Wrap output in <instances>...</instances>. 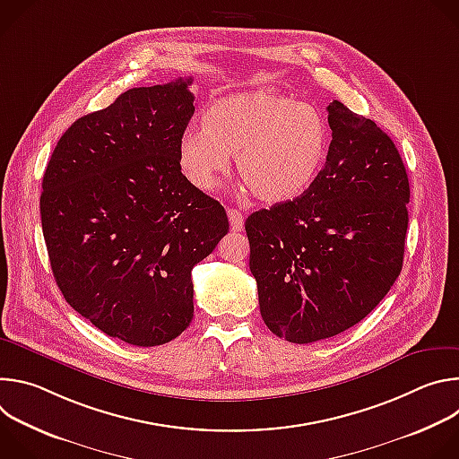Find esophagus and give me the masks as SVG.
<instances>
[{
    "instance_id": "esophagus-1",
    "label": "esophagus",
    "mask_w": 459,
    "mask_h": 459,
    "mask_svg": "<svg viewBox=\"0 0 459 459\" xmlns=\"http://www.w3.org/2000/svg\"><path fill=\"white\" fill-rule=\"evenodd\" d=\"M229 221H230V229L232 232H241L245 229V221H243V214L238 209H229Z\"/></svg>"
}]
</instances>
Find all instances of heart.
<instances>
[{
    "mask_svg": "<svg viewBox=\"0 0 459 459\" xmlns=\"http://www.w3.org/2000/svg\"><path fill=\"white\" fill-rule=\"evenodd\" d=\"M204 130L188 128L178 142V165L198 190H212L234 156L238 176L259 202L287 204L321 174L331 125L308 103L269 89L234 92L211 103Z\"/></svg>",
    "mask_w": 459,
    "mask_h": 459,
    "instance_id": "b5f03b06",
    "label": "heart"
}]
</instances>
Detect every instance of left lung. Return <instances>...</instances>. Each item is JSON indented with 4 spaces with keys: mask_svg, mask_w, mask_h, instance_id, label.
Segmentation results:
<instances>
[{
    "mask_svg": "<svg viewBox=\"0 0 459 459\" xmlns=\"http://www.w3.org/2000/svg\"><path fill=\"white\" fill-rule=\"evenodd\" d=\"M326 112L333 142L317 179L245 221L261 317L299 345L376 308L402 273L409 225L411 186L394 142L338 100Z\"/></svg>",
    "mask_w": 459,
    "mask_h": 459,
    "instance_id": "left-lung-1",
    "label": "left lung"
}]
</instances>
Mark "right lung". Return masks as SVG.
I'll list each match as a JSON object with an SVG mask.
<instances>
[{
	"mask_svg": "<svg viewBox=\"0 0 459 459\" xmlns=\"http://www.w3.org/2000/svg\"><path fill=\"white\" fill-rule=\"evenodd\" d=\"M188 80L123 92L59 138L39 198L67 303L128 345L178 338L194 316L192 267L229 232L225 209L179 170L194 114Z\"/></svg>",
	"mask_w": 459,
	"mask_h": 459,
	"instance_id": "right-lung-1",
	"label": "right lung"
}]
</instances>
